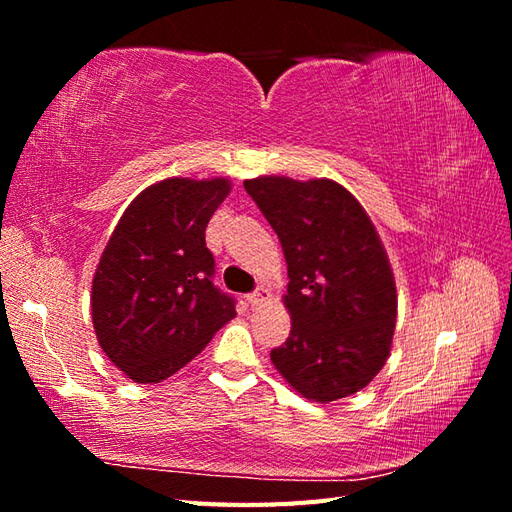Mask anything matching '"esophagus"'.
<instances>
[{"label": "esophagus", "mask_w": 512, "mask_h": 512, "mask_svg": "<svg viewBox=\"0 0 512 512\" xmlns=\"http://www.w3.org/2000/svg\"><path fill=\"white\" fill-rule=\"evenodd\" d=\"M246 301L250 303V306H262V303L268 301V290L266 288H257L255 292H250V295H246Z\"/></svg>", "instance_id": "obj_1"}]
</instances>
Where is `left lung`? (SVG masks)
<instances>
[{
  "label": "left lung",
  "instance_id": "obj_1",
  "mask_svg": "<svg viewBox=\"0 0 512 512\" xmlns=\"http://www.w3.org/2000/svg\"><path fill=\"white\" fill-rule=\"evenodd\" d=\"M244 189L277 233L288 264L292 330L270 361L303 398L356 394L383 369L396 328V281L369 215L334 180L284 176Z\"/></svg>",
  "mask_w": 512,
  "mask_h": 512
}]
</instances>
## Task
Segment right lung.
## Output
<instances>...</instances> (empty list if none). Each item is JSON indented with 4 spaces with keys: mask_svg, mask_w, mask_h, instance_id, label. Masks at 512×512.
I'll return each mask as SVG.
<instances>
[{
    "mask_svg": "<svg viewBox=\"0 0 512 512\" xmlns=\"http://www.w3.org/2000/svg\"><path fill=\"white\" fill-rule=\"evenodd\" d=\"M231 191L226 178H167L127 206L92 281V323L107 358L134 383H160L235 317L213 286L204 231Z\"/></svg>",
    "mask_w": 512,
    "mask_h": 512,
    "instance_id": "1",
    "label": "right lung"
}]
</instances>
